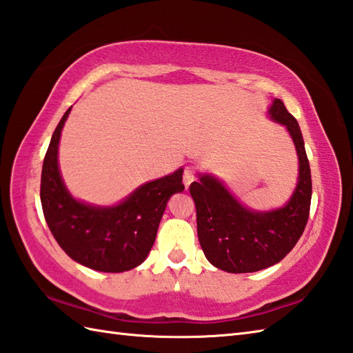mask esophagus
<instances>
[{
    "label": "esophagus",
    "mask_w": 353,
    "mask_h": 353,
    "mask_svg": "<svg viewBox=\"0 0 353 353\" xmlns=\"http://www.w3.org/2000/svg\"><path fill=\"white\" fill-rule=\"evenodd\" d=\"M194 181H196V170H194L192 167H186L185 171H183V183H185L186 188H188V186Z\"/></svg>",
    "instance_id": "34e87169"
}]
</instances>
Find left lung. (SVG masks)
Listing matches in <instances>:
<instances>
[{"instance_id": "8db88e82", "label": "left lung", "mask_w": 353, "mask_h": 353, "mask_svg": "<svg viewBox=\"0 0 353 353\" xmlns=\"http://www.w3.org/2000/svg\"><path fill=\"white\" fill-rule=\"evenodd\" d=\"M270 115L287 125L299 156L297 188L287 205L272 212H253L212 176H200V182L190 185L201 249L212 265L228 273H252L277 264L308 223L312 183L301 127L279 99L273 101Z\"/></svg>"}]
</instances>
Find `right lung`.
I'll return each instance as SVG.
<instances>
[{"label":"right lung","mask_w":353,"mask_h":353,"mask_svg":"<svg viewBox=\"0 0 353 353\" xmlns=\"http://www.w3.org/2000/svg\"><path fill=\"white\" fill-rule=\"evenodd\" d=\"M65 112L43 157L41 203L45 221L70 258L97 272H127L147 258L168 199L185 190L183 170L142 185L123 203L95 208L74 200L57 167V148Z\"/></svg>","instance_id":"right-lung-1"}]
</instances>
